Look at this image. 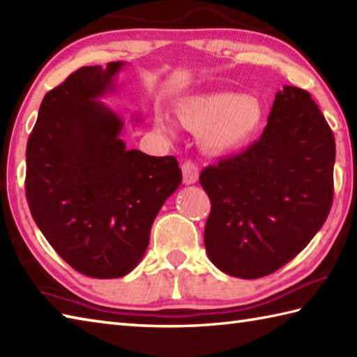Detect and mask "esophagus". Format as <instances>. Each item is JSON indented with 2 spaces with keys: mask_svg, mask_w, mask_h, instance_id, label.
<instances>
[{
  "mask_svg": "<svg viewBox=\"0 0 357 357\" xmlns=\"http://www.w3.org/2000/svg\"><path fill=\"white\" fill-rule=\"evenodd\" d=\"M181 169H183V179H184V184H195L196 181L199 178V169L198 165H196L190 159H187V161L183 162L181 165Z\"/></svg>",
  "mask_w": 357,
  "mask_h": 357,
  "instance_id": "obj_1",
  "label": "esophagus"
}]
</instances>
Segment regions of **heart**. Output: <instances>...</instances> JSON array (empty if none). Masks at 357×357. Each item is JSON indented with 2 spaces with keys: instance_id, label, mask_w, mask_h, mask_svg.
Returning <instances> with one entry per match:
<instances>
[{
  "instance_id": "obj_1",
  "label": "heart",
  "mask_w": 357,
  "mask_h": 357,
  "mask_svg": "<svg viewBox=\"0 0 357 357\" xmlns=\"http://www.w3.org/2000/svg\"><path fill=\"white\" fill-rule=\"evenodd\" d=\"M174 113L185 130L201 135V146L210 155H230L248 147L267 119L259 96L233 92L185 96L174 105ZM155 127L165 135L173 133L172 124L162 116L155 119Z\"/></svg>"
}]
</instances>
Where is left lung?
<instances>
[{"mask_svg":"<svg viewBox=\"0 0 357 357\" xmlns=\"http://www.w3.org/2000/svg\"><path fill=\"white\" fill-rule=\"evenodd\" d=\"M335 135L307 90L284 86L261 139L202 170L211 210L204 230L216 267L267 276L304 250L333 204Z\"/></svg>","mask_w":357,"mask_h":357,"instance_id":"left-lung-1","label":"left lung"}]
</instances>
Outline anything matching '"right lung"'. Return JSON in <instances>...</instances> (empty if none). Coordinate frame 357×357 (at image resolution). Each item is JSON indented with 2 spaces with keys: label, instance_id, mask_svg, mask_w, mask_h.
Returning a JSON list of instances; mask_svg holds the SVG:
<instances>
[{
  "label": "right lung",
  "instance_id": "add662e5",
  "mask_svg": "<svg viewBox=\"0 0 357 357\" xmlns=\"http://www.w3.org/2000/svg\"><path fill=\"white\" fill-rule=\"evenodd\" d=\"M124 63L87 66L44 96L26 149V198L55 252L82 275L126 276L142 259L165 199L183 183L174 156L127 150L123 119L98 98Z\"/></svg>",
  "mask_w": 357,
  "mask_h": 357
}]
</instances>
